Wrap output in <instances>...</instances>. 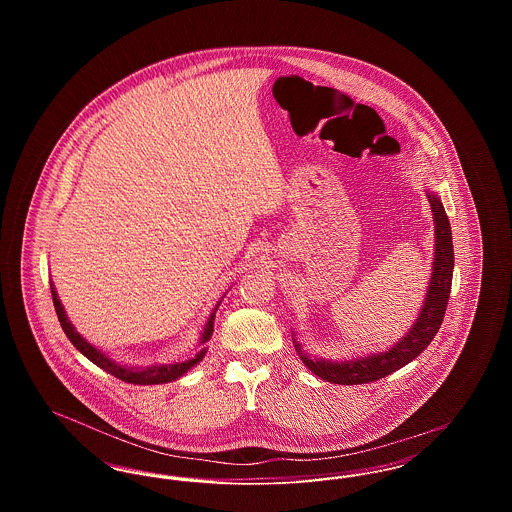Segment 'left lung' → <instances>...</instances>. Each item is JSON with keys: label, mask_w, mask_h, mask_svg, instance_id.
I'll list each match as a JSON object with an SVG mask.
<instances>
[{"label": "left lung", "mask_w": 512, "mask_h": 512, "mask_svg": "<svg viewBox=\"0 0 512 512\" xmlns=\"http://www.w3.org/2000/svg\"><path fill=\"white\" fill-rule=\"evenodd\" d=\"M426 197L430 201L432 215H434V261H432V276L428 280L426 295L413 326L403 338L395 341L386 351L359 355L355 359H341V361L322 359V357H313L305 353L303 345L295 340V334H293V347L299 359L311 372H315L318 378L332 384H341V386L376 382L380 378H386L391 372L403 368L407 363H411L438 334L441 320L447 309L449 293H451L455 255H453L451 224L443 209V203L438 194H434L432 190H426Z\"/></svg>", "instance_id": "obj_1"}]
</instances>
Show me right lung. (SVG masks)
Returning <instances> with one entry per match:
<instances>
[{
	"label": "right lung",
	"instance_id": "obj_1",
	"mask_svg": "<svg viewBox=\"0 0 512 512\" xmlns=\"http://www.w3.org/2000/svg\"><path fill=\"white\" fill-rule=\"evenodd\" d=\"M51 286V297H53V305H55V313L57 318L61 322V328L63 332L67 334V338L71 340L74 347L86 357L90 359L94 365H98L99 368H103L105 372L113 374L115 378H119L122 382H128V384H134V386H155V384H169L172 380H178L180 376H184L192 366L199 365L207 353V347H203L205 341L211 340L213 336V326H215V315H217V309H219L220 301L224 299V295L220 297V301H217L213 313L207 318L203 330H201V338L197 341V353L194 357L186 359V361H178V363H167V365H151V366H130L121 365L117 363L115 359H111L107 353H103L101 349H98L96 345H92L86 338H82L76 328L73 326V322L67 317L65 309H63V303L57 295V290L53 286V282H49Z\"/></svg>",
	"mask_w": 512,
	"mask_h": 512
}]
</instances>
